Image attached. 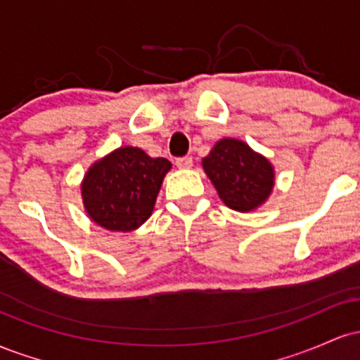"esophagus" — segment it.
I'll list each match as a JSON object with an SVG mask.
<instances>
[{
  "label": "esophagus",
  "mask_w": 360,
  "mask_h": 360,
  "mask_svg": "<svg viewBox=\"0 0 360 360\" xmlns=\"http://www.w3.org/2000/svg\"><path fill=\"white\" fill-rule=\"evenodd\" d=\"M176 166H177V169L193 167V159L191 157H179V159H176Z\"/></svg>",
  "instance_id": "obj_1"
}]
</instances>
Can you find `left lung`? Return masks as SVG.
<instances>
[{
  "mask_svg": "<svg viewBox=\"0 0 360 360\" xmlns=\"http://www.w3.org/2000/svg\"><path fill=\"white\" fill-rule=\"evenodd\" d=\"M201 166L223 203L240 213L266 203L276 184L271 160L238 139L218 140Z\"/></svg>",
  "mask_w": 360,
  "mask_h": 360,
  "instance_id": "1",
  "label": "left lung"
}]
</instances>
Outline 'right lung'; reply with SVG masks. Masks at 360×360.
Returning a JSON list of instances; mask_svg holds the SVG:
<instances>
[{
	"label": "right lung",
	"mask_w": 360,
	"mask_h": 360,
	"mask_svg": "<svg viewBox=\"0 0 360 360\" xmlns=\"http://www.w3.org/2000/svg\"><path fill=\"white\" fill-rule=\"evenodd\" d=\"M172 164L139 147H118L86 171L81 198L86 213L110 232H134L154 212L157 194Z\"/></svg>",
	"instance_id": "right-lung-1"
}]
</instances>
